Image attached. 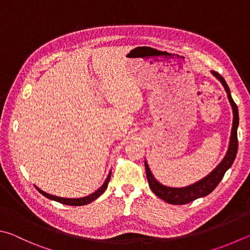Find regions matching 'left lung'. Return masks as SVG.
<instances>
[{
    "instance_id": "1",
    "label": "left lung",
    "mask_w": 250,
    "mask_h": 250,
    "mask_svg": "<svg viewBox=\"0 0 250 250\" xmlns=\"http://www.w3.org/2000/svg\"><path fill=\"white\" fill-rule=\"evenodd\" d=\"M212 74L214 76L219 79V81L222 83L224 86L225 91L228 93L229 100L230 102V105H232L233 109V127H232V135H230V140H229V146L228 153L223 159V161L221 162L218 167L213 169L211 174L208 176L205 177L204 180L199 181L198 183L194 184V185L184 187V188H172V187H167L163 186L162 184L157 182V180L153 177L152 173L150 172V168L148 164L145 162L146 167V175H147V180L149 183V186L151 188V190L157 195L159 198L163 199L167 201V204L171 205H186L189 204V202L194 201L196 199L200 198V197H205L209 195L210 192L214 190V188L219 185V183L222 180L225 172L232 166L235 157H236L237 149H238V140H237V127H238V109L236 103L234 102L232 96H230L229 88L228 83H225L224 78L221 76L219 73L212 70Z\"/></svg>"
}]
</instances>
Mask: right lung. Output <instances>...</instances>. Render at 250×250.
<instances>
[{"mask_svg": "<svg viewBox=\"0 0 250 250\" xmlns=\"http://www.w3.org/2000/svg\"><path fill=\"white\" fill-rule=\"evenodd\" d=\"M110 178H111V173L109 174V176H107V178L105 180L104 184L99 188V189L97 191L93 192V194L89 195L87 197H83V198H78V199H69V198H61V197H56V196H53V195H50V194H46V192H44L43 190H41L40 188L36 187L38 191L40 192V194L43 195L44 197H46V198H49L51 200H55L60 202V204H63V205H67V206H83V205H87L89 204V202L93 201L95 199H97L99 196H101L103 192H104V190L106 189L107 187V184H109L110 182Z\"/></svg>", "mask_w": 250, "mask_h": 250, "instance_id": "obj_1", "label": "right lung"}]
</instances>
